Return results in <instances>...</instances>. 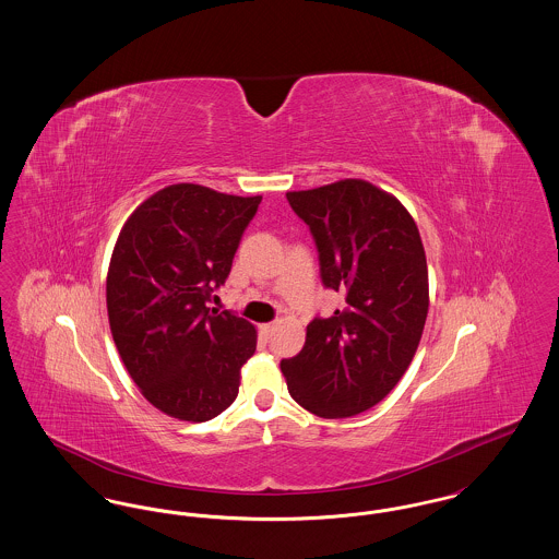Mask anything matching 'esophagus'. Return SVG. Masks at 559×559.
I'll list each match as a JSON object with an SVG mask.
<instances>
[{
  "label": "esophagus",
  "mask_w": 559,
  "mask_h": 559,
  "mask_svg": "<svg viewBox=\"0 0 559 559\" xmlns=\"http://www.w3.org/2000/svg\"><path fill=\"white\" fill-rule=\"evenodd\" d=\"M272 331H274V324H260V337H262V342H270V337H272Z\"/></svg>",
  "instance_id": "34e87169"
}]
</instances>
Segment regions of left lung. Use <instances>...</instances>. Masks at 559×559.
I'll use <instances>...</instances> for the list:
<instances>
[{
    "label": "left lung",
    "instance_id": "obj_1",
    "mask_svg": "<svg viewBox=\"0 0 559 559\" xmlns=\"http://www.w3.org/2000/svg\"><path fill=\"white\" fill-rule=\"evenodd\" d=\"M319 251L320 281L342 310L314 317L306 344L281 360L292 399L344 419L385 399L408 369L427 319V262L411 213L365 180L287 192Z\"/></svg>",
    "mask_w": 559,
    "mask_h": 559
}]
</instances>
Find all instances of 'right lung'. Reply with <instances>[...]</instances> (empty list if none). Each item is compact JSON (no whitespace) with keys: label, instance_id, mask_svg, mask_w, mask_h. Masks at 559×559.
I'll list each match as a JSON object with an SVG mask.
<instances>
[{"label":"right lung","instance_id":"1","mask_svg":"<svg viewBox=\"0 0 559 559\" xmlns=\"http://www.w3.org/2000/svg\"><path fill=\"white\" fill-rule=\"evenodd\" d=\"M262 197L174 185L126 222L107 276L110 333L135 385L180 421H210L239 394L255 329L207 301L233 267Z\"/></svg>","mask_w":559,"mask_h":559}]
</instances>
